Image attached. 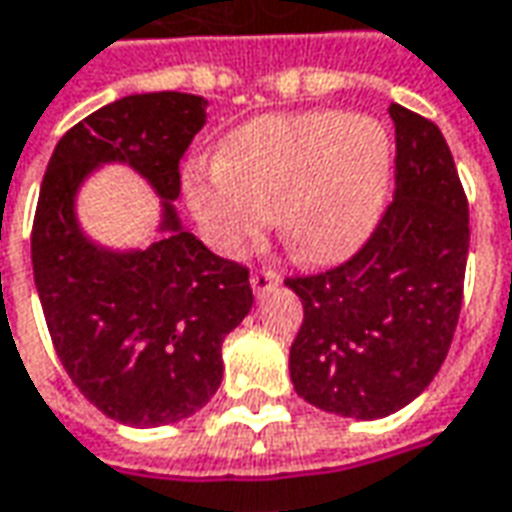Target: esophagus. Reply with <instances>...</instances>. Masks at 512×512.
<instances>
[{
  "label": "esophagus",
  "instance_id": "34e87169",
  "mask_svg": "<svg viewBox=\"0 0 512 512\" xmlns=\"http://www.w3.org/2000/svg\"><path fill=\"white\" fill-rule=\"evenodd\" d=\"M279 281H281L279 273H276V270H267V267L250 273V287H253V293H256V296H264V293H267V290H273Z\"/></svg>",
  "mask_w": 512,
  "mask_h": 512
}]
</instances>
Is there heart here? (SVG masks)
I'll return each instance as SVG.
<instances>
[{
	"mask_svg": "<svg viewBox=\"0 0 512 512\" xmlns=\"http://www.w3.org/2000/svg\"><path fill=\"white\" fill-rule=\"evenodd\" d=\"M392 137L338 109L270 115L239 126L216 160L185 171V200L216 250L236 256L270 225L290 256L335 264L375 231L392 185Z\"/></svg>",
	"mask_w": 512,
	"mask_h": 512,
	"instance_id": "1",
	"label": "heart"
}]
</instances>
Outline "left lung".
<instances>
[{
  "instance_id": "8db88e82",
  "label": "left lung",
  "mask_w": 512,
  "mask_h": 512,
  "mask_svg": "<svg viewBox=\"0 0 512 512\" xmlns=\"http://www.w3.org/2000/svg\"><path fill=\"white\" fill-rule=\"evenodd\" d=\"M394 200L346 262L284 284L304 321L290 377L310 406L377 420L408 406L454 341L468 264V197L442 132L392 104Z\"/></svg>"
}]
</instances>
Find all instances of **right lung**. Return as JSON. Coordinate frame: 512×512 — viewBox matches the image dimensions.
<instances>
[{
    "instance_id": "add662e5",
    "label": "right lung",
    "mask_w": 512,
    "mask_h": 512,
    "mask_svg": "<svg viewBox=\"0 0 512 512\" xmlns=\"http://www.w3.org/2000/svg\"><path fill=\"white\" fill-rule=\"evenodd\" d=\"M205 126L185 92L129 95L58 140L33 216V279L44 321L78 392L118 423L154 428L191 417L222 383V341L250 312L245 264L222 259L180 228V160ZM106 159L152 182L167 231L152 249H95L74 225L71 197Z\"/></svg>"
}]
</instances>
